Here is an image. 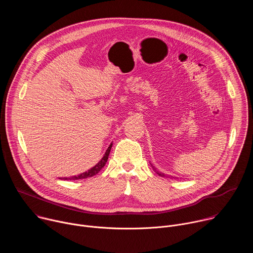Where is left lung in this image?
Here are the masks:
<instances>
[{
    "label": "left lung",
    "instance_id": "left-lung-1",
    "mask_svg": "<svg viewBox=\"0 0 253 253\" xmlns=\"http://www.w3.org/2000/svg\"><path fill=\"white\" fill-rule=\"evenodd\" d=\"M151 166H152V167H153V169H154V170H155V171H156V173H157V174H158V175H159V176H162V177H165V174H164V173H162V172H159V171H157V170H156V169H155V168H154V166H153V165H152V164H151Z\"/></svg>",
    "mask_w": 253,
    "mask_h": 253
}]
</instances>
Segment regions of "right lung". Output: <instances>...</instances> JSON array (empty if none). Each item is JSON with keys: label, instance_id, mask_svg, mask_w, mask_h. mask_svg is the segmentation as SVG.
<instances>
[{"label": "right lung", "instance_id": "obj_1", "mask_svg": "<svg viewBox=\"0 0 253 253\" xmlns=\"http://www.w3.org/2000/svg\"><path fill=\"white\" fill-rule=\"evenodd\" d=\"M112 145H113V143L111 142L109 147L107 148L105 154L103 155L102 159L95 166H93L91 169H89L88 171H85V172H83V173H81L79 175L71 176V177H64V178H60V179H64V180H79V179H85V178H89V177H92V176L96 175L105 166V164H106V162L108 160V156H109V154H110V150L112 148Z\"/></svg>", "mask_w": 253, "mask_h": 253}]
</instances>
